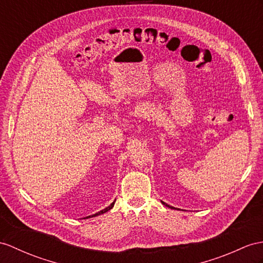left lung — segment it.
<instances>
[{"label": "left lung", "instance_id": "8db88e82", "mask_svg": "<svg viewBox=\"0 0 263 263\" xmlns=\"http://www.w3.org/2000/svg\"><path fill=\"white\" fill-rule=\"evenodd\" d=\"M162 202V204L163 205H165V206H167V208H170V209H173V210H178V209H176V208H174V206H171V205H168L167 203H165V202H163V201H161Z\"/></svg>", "mask_w": 263, "mask_h": 263}]
</instances>
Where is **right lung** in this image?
<instances>
[{
    "label": "right lung",
    "mask_w": 263,
    "mask_h": 263,
    "mask_svg": "<svg viewBox=\"0 0 263 263\" xmlns=\"http://www.w3.org/2000/svg\"><path fill=\"white\" fill-rule=\"evenodd\" d=\"M114 204H115V201L110 204L109 206H107L106 209H104V210H101V211H99V212H97V213H95V214H92V215H89V216H87V217H83V219H89V217H95V216H98V215H101V214H104V213H106V212H108V211L109 210H111L112 208H114Z\"/></svg>",
    "instance_id": "right-lung-1"
}]
</instances>
